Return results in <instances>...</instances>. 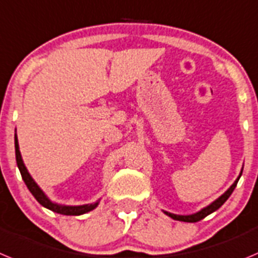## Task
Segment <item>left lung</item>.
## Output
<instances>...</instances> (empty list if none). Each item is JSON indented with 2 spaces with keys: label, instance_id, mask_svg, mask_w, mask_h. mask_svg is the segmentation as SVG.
<instances>
[{
  "label": "left lung",
  "instance_id": "8db88e82",
  "mask_svg": "<svg viewBox=\"0 0 258 258\" xmlns=\"http://www.w3.org/2000/svg\"><path fill=\"white\" fill-rule=\"evenodd\" d=\"M242 172L243 171H240V173H239L238 178H236L235 181H234V184L231 185L229 189L226 190V191L222 194L221 197H219V198L216 199V201H213L212 203L208 204V206H206L204 208H202L201 211H198V212L196 213H190V215H176V213H171V212H167V211H163L164 213H166L167 216H169L171 219L173 220H177V221H184V222H197V221H201L202 219H204L206 216L211 215L212 212H215V211L219 210L220 207H221L222 204L225 203V202L227 201V198L231 196V192L234 191V189H235L236 184H238L239 178H240V176H242Z\"/></svg>",
  "mask_w": 258,
  "mask_h": 258
}]
</instances>
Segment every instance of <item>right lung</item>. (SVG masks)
<instances>
[{
	"label": "right lung",
	"instance_id": "obj_1",
	"mask_svg": "<svg viewBox=\"0 0 258 258\" xmlns=\"http://www.w3.org/2000/svg\"><path fill=\"white\" fill-rule=\"evenodd\" d=\"M15 157H16V164H18V168H19L20 173H22V177L24 180L25 185L29 189V191L32 192V196L37 199L41 206H43L47 210L52 211V212L60 213V215L66 216H81L85 215V213L90 212V211L95 210V208L99 206V202H95V203H89V204H81V206H67V204H60L56 202H52L47 196L45 194L41 187L37 185L36 181L33 180V177L31 176V173L28 172L27 167H25L24 162H23L22 154H20L19 150V143H18V136L15 134Z\"/></svg>",
	"mask_w": 258,
	"mask_h": 258
}]
</instances>
